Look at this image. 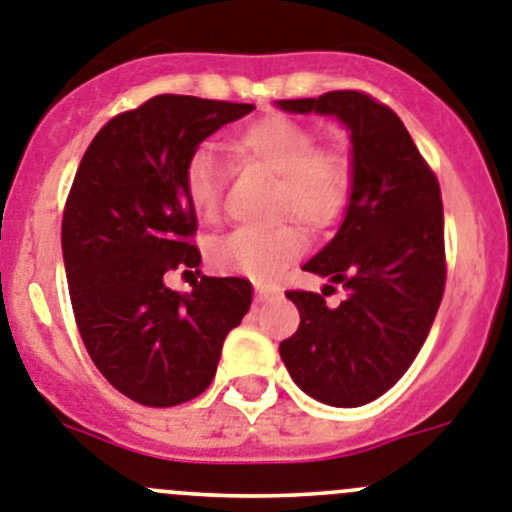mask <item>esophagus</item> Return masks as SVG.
<instances>
[{"mask_svg": "<svg viewBox=\"0 0 512 512\" xmlns=\"http://www.w3.org/2000/svg\"><path fill=\"white\" fill-rule=\"evenodd\" d=\"M274 297L276 294L269 292V289H259V292H256V302H271Z\"/></svg>", "mask_w": 512, "mask_h": 512, "instance_id": "obj_1", "label": "esophagus"}]
</instances>
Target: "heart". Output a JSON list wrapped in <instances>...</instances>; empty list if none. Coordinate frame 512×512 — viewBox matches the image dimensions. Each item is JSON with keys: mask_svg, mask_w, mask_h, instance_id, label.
Listing matches in <instances>:
<instances>
[{"mask_svg": "<svg viewBox=\"0 0 512 512\" xmlns=\"http://www.w3.org/2000/svg\"><path fill=\"white\" fill-rule=\"evenodd\" d=\"M233 152L276 177L271 198L274 218L292 215L307 231L320 233L348 210L355 182L353 162L340 149L317 147L309 126L287 116H264L238 131ZM182 190L198 218H218V170L208 149H198L187 159ZM302 251V231L294 223H279L269 231H233L210 248V264L220 274L269 281L297 261Z\"/></svg>", "mask_w": 512, "mask_h": 512, "instance_id": "1", "label": "heart"}]
</instances>
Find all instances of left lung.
<instances>
[{
	"mask_svg": "<svg viewBox=\"0 0 512 512\" xmlns=\"http://www.w3.org/2000/svg\"><path fill=\"white\" fill-rule=\"evenodd\" d=\"M276 106L335 116L350 131L353 198L335 238L304 264L348 297L327 307L322 294L287 292L302 320L279 353L307 396L355 409L409 370L437 317L447 279L442 190L403 121L368 93Z\"/></svg>",
	"mask_w": 512,
	"mask_h": 512,
	"instance_id": "1",
	"label": "left lung"
}]
</instances>
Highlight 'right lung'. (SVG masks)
<instances>
[{
    "mask_svg": "<svg viewBox=\"0 0 512 512\" xmlns=\"http://www.w3.org/2000/svg\"><path fill=\"white\" fill-rule=\"evenodd\" d=\"M251 111V103L154 96L103 126L75 172L63 213L75 322L103 378L142 406L200 396L225 335L251 307V281L238 276H200L185 294L164 284V274L200 266L190 241L198 218L182 190L187 159Z\"/></svg>",
    "mask_w": 512,
    "mask_h": 512,
    "instance_id": "obj_1",
    "label": "right lung"
}]
</instances>
